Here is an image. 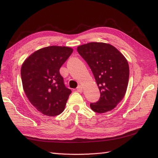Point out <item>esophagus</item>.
I'll return each instance as SVG.
<instances>
[{
	"mask_svg": "<svg viewBox=\"0 0 158 158\" xmlns=\"http://www.w3.org/2000/svg\"><path fill=\"white\" fill-rule=\"evenodd\" d=\"M77 90L79 92H81L83 91V88L81 85H79L78 87L77 88Z\"/></svg>",
	"mask_w": 158,
	"mask_h": 158,
	"instance_id": "1",
	"label": "esophagus"
}]
</instances>
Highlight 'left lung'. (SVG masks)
<instances>
[{"mask_svg": "<svg viewBox=\"0 0 158 158\" xmlns=\"http://www.w3.org/2000/svg\"><path fill=\"white\" fill-rule=\"evenodd\" d=\"M77 52L92 70L100 90L99 100L90 103V108L98 113L113 110L126 92L130 73L127 60L115 47L105 43L80 45Z\"/></svg>", "mask_w": 158, "mask_h": 158, "instance_id": "8db88e82", "label": "left lung"}]
</instances>
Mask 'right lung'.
I'll return each mask as SVG.
<instances>
[{"mask_svg": "<svg viewBox=\"0 0 158 158\" xmlns=\"http://www.w3.org/2000/svg\"><path fill=\"white\" fill-rule=\"evenodd\" d=\"M73 52L68 47H47L33 53L22 66L26 95L32 105L45 115H58L64 110L71 90L65 86L60 69Z\"/></svg>", "mask_w": 158, "mask_h": 158, "instance_id": "right-lung-1", "label": "right lung"}]
</instances>
